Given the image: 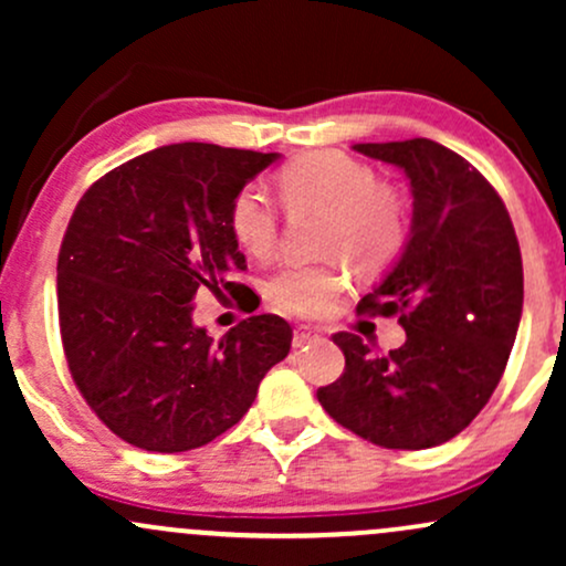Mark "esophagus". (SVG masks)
<instances>
[{
  "label": "esophagus",
  "mask_w": 566,
  "mask_h": 566,
  "mask_svg": "<svg viewBox=\"0 0 566 566\" xmlns=\"http://www.w3.org/2000/svg\"><path fill=\"white\" fill-rule=\"evenodd\" d=\"M319 333H316V329H311V327H297L295 329V337H292V346L295 348H301V346H305V343H314V340H319Z\"/></svg>",
  "instance_id": "34e87169"
}]
</instances>
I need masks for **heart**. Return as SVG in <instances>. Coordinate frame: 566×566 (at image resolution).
Listing matches in <instances>:
<instances>
[{"mask_svg": "<svg viewBox=\"0 0 566 566\" xmlns=\"http://www.w3.org/2000/svg\"><path fill=\"white\" fill-rule=\"evenodd\" d=\"M276 193L287 210L322 212L319 250L335 258L314 265H290L265 284L276 311L314 319L324 316L346 287V265L359 274H380L405 250L409 233L407 201L394 186L378 184V172L343 151H311L292 159L276 175ZM229 226L250 258H271L279 216L263 193L233 199ZM342 258L337 259L336 255Z\"/></svg>", "mask_w": 566, "mask_h": 566, "instance_id": "obj_1", "label": "heart"}]
</instances>
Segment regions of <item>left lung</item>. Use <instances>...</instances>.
<instances>
[{"instance_id":"left-lung-1","label":"left lung","mask_w":566,"mask_h":566,"mask_svg":"<svg viewBox=\"0 0 566 566\" xmlns=\"http://www.w3.org/2000/svg\"><path fill=\"white\" fill-rule=\"evenodd\" d=\"M354 151L405 170L412 191L405 250L359 303L361 314H399L407 340L375 354L337 333L346 369L316 396L356 437L428 450L458 437L503 378L522 319V252L503 199L460 154L428 138Z\"/></svg>"}]
</instances>
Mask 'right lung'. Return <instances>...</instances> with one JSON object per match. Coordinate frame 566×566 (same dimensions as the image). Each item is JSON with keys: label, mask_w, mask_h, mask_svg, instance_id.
<instances>
[{"label": "right lung", "mask_w": 566, "mask_h": 566, "mask_svg": "<svg viewBox=\"0 0 566 566\" xmlns=\"http://www.w3.org/2000/svg\"><path fill=\"white\" fill-rule=\"evenodd\" d=\"M279 154L172 143L106 172L76 205L57 255V319L90 409L127 444L186 452L244 418L292 327L258 314L220 340L193 297L237 292L233 199Z\"/></svg>", "instance_id": "1"}]
</instances>
